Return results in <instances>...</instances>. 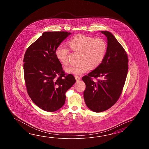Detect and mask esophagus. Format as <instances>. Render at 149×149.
<instances>
[{"label": "esophagus", "mask_w": 149, "mask_h": 149, "mask_svg": "<svg viewBox=\"0 0 149 149\" xmlns=\"http://www.w3.org/2000/svg\"><path fill=\"white\" fill-rule=\"evenodd\" d=\"M75 78H76V81H79L80 80V77L79 76H75Z\"/></svg>", "instance_id": "1"}]
</instances>
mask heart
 <instances>
[{
	"label": "heart",
	"mask_w": 149,
	"mask_h": 149,
	"mask_svg": "<svg viewBox=\"0 0 149 149\" xmlns=\"http://www.w3.org/2000/svg\"><path fill=\"white\" fill-rule=\"evenodd\" d=\"M70 49L80 53V63L65 68L68 73L80 75L85 73L89 68L95 69L102 63L107 51V43L103 38H94L85 35H78L69 41ZM69 48L60 45L55 49L57 60L64 66L69 64Z\"/></svg>",
	"instance_id": "1"
}]
</instances>
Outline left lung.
<instances>
[{"instance_id": "obj_1", "label": "left lung", "mask_w": 149, "mask_h": 149, "mask_svg": "<svg viewBox=\"0 0 149 149\" xmlns=\"http://www.w3.org/2000/svg\"><path fill=\"white\" fill-rule=\"evenodd\" d=\"M108 39L104 60L82 80L85 83L84 98L92 111L107 110L117 102L123 92L128 70L126 52L111 32L101 31ZM99 77L102 79H98ZM95 79V80H94Z\"/></svg>"}]
</instances>
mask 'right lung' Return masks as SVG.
<instances>
[{
  "label": "right lung",
  "instance_id": "add662e5",
  "mask_svg": "<svg viewBox=\"0 0 149 149\" xmlns=\"http://www.w3.org/2000/svg\"><path fill=\"white\" fill-rule=\"evenodd\" d=\"M71 33L45 32L25 52L23 62L25 86L29 97L39 108L48 112L63 106L65 93L76 82L63 70L55 55L57 46Z\"/></svg>",
  "mask_w": 149,
  "mask_h": 149
}]
</instances>
